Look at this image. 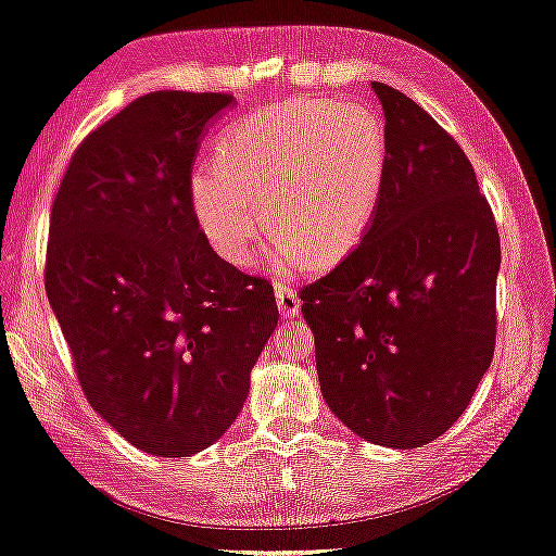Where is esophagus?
<instances>
[{
  "label": "esophagus",
  "instance_id": "esophagus-1",
  "mask_svg": "<svg viewBox=\"0 0 556 556\" xmlns=\"http://www.w3.org/2000/svg\"><path fill=\"white\" fill-rule=\"evenodd\" d=\"M277 306H279L281 317H287V319L300 317L302 300L292 285H277Z\"/></svg>",
  "mask_w": 556,
  "mask_h": 556
}]
</instances>
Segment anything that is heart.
I'll return each mask as SVG.
<instances>
[{
	"label": "heart",
	"instance_id": "obj_1",
	"mask_svg": "<svg viewBox=\"0 0 556 556\" xmlns=\"http://www.w3.org/2000/svg\"><path fill=\"white\" fill-rule=\"evenodd\" d=\"M219 167L189 179V206L204 242L235 267H250L275 227L277 267L342 260L382 197L387 135L377 114L327 99L262 112L222 137Z\"/></svg>",
	"mask_w": 556,
	"mask_h": 556
}]
</instances>
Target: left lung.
<instances>
[{
	"label": "left lung",
	"mask_w": 556,
	"mask_h": 556,
	"mask_svg": "<svg viewBox=\"0 0 556 556\" xmlns=\"http://www.w3.org/2000/svg\"><path fill=\"white\" fill-rule=\"evenodd\" d=\"M371 89L387 135L379 206L300 296L329 409L371 444L414 450L462 417L490 369L502 247L462 147L400 89Z\"/></svg>",
	"instance_id": "8db88e82"
}]
</instances>
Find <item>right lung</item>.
<instances>
[{
  "label": "right lung",
  "instance_id": "add662e5",
  "mask_svg": "<svg viewBox=\"0 0 556 556\" xmlns=\"http://www.w3.org/2000/svg\"><path fill=\"white\" fill-rule=\"evenodd\" d=\"M222 92H152L72 154L49 219L45 287L94 412L154 457L227 432L279 321L275 289L212 252L189 206Z\"/></svg>",
  "mask_w": 556,
  "mask_h": 556
}]
</instances>
